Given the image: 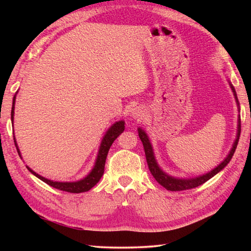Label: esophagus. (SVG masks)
<instances>
[{
    "label": "esophagus",
    "instance_id": "obj_1",
    "mask_svg": "<svg viewBox=\"0 0 251 251\" xmlns=\"http://www.w3.org/2000/svg\"><path fill=\"white\" fill-rule=\"evenodd\" d=\"M144 112H145V110L143 109V107H135L131 110V116L139 120V118H142L144 116Z\"/></svg>",
    "mask_w": 251,
    "mask_h": 251
}]
</instances>
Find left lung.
<instances>
[{"label": "left lung", "mask_w": 251, "mask_h": 251, "mask_svg": "<svg viewBox=\"0 0 251 251\" xmlns=\"http://www.w3.org/2000/svg\"><path fill=\"white\" fill-rule=\"evenodd\" d=\"M230 86H231V90L233 92V95H235L236 100H237V103H238V99H237V94H236L235 88H233L232 85H230ZM240 130H241V125H240V118H239V121H238L237 138H236L235 143H233V146L231 148L230 152H229L228 156L226 157V159H225L222 164H219L218 166L216 167L215 169H212L211 172L207 173L206 175L199 176V177H196V178H190V179H177V178H174V177H171V176L166 175V174H165L158 167V165H157V163H156V159H155V157H154V152H152V148H151V142H150V139H148L145 131H144L141 128H138V136H139V138H141V141L143 143L144 150H145V155H146V160H147L148 168H150L151 175L154 176V178L157 180V182H158V184H160L163 187H165V188H166L167 190H171V192H180V190H187V189L196 188V187L201 186L202 184H205L207 180H209L211 177H214L216 174H218L220 171H222L223 168L226 167V165L232 158L233 152H235L236 148H237L238 142H239Z\"/></svg>", "instance_id": "8db88e82"}]
</instances>
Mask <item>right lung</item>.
<instances>
[{
    "mask_svg": "<svg viewBox=\"0 0 251 251\" xmlns=\"http://www.w3.org/2000/svg\"><path fill=\"white\" fill-rule=\"evenodd\" d=\"M14 104H15V95L13 97V105H12V112H11V120L13 121V116H14ZM125 129V126H124V122H117L114 124L110 128L107 130V133L105 134L103 141H101L100 144V151H99V155H97V159H96V163H95V166L94 168L92 169V172L88 174V175L84 178L82 180H78V181H74V182H58V181H53V180H50V179H46V178L40 176L39 174H36L35 172H33L31 168L27 169L29 172H31L34 176H36L37 178H40L41 180H43L46 184L54 187V188L59 189V190H63V192H67V193H73V194H78V193H84V192H88L91 188H93L97 182L100 181V177L103 176L104 174V169H105V161H106V157H107L108 154V151L110 146H112V144L114 143V141L120 136L123 131ZM15 143V146H16V150H18L19 155L20 154V151L18 148V145H16V142Z\"/></svg>",
    "mask_w": 251,
    "mask_h": 251,
    "instance_id": "add662e5",
    "label": "right lung"
}]
</instances>
